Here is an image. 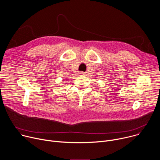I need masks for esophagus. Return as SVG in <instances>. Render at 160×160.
I'll return each instance as SVG.
<instances>
[{
    "label": "esophagus",
    "instance_id": "obj_1",
    "mask_svg": "<svg viewBox=\"0 0 160 160\" xmlns=\"http://www.w3.org/2000/svg\"><path fill=\"white\" fill-rule=\"evenodd\" d=\"M80 75H84L85 73L84 72H80Z\"/></svg>",
    "mask_w": 160,
    "mask_h": 160
}]
</instances>
